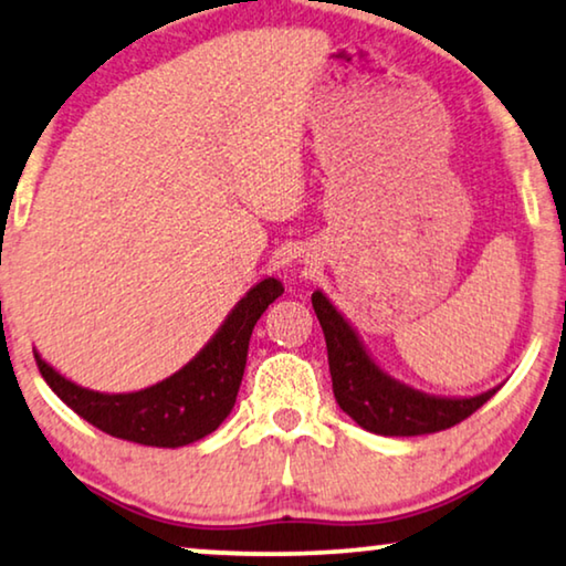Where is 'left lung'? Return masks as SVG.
<instances>
[{
  "instance_id": "obj_1",
  "label": "left lung",
  "mask_w": 566,
  "mask_h": 566,
  "mask_svg": "<svg viewBox=\"0 0 566 566\" xmlns=\"http://www.w3.org/2000/svg\"><path fill=\"white\" fill-rule=\"evenodd\" d=\"M312 306L327 339L332 391L339 409L350 415L363 430L376 436H428L453 428L474 415L500 386L476 397H436L417 391L386 374L363 345L353 324L322 291L312 293Z\"/></svg>"
}]
</instances>
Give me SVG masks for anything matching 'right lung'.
<instances>
[{"label": "right lung", "instance_id": "obj_1", "mask_svg": "<svg viewBox=\"0 0 566 566\" xmlns=\"http://www.w3.org/2000/svg\"><path fill=\"white\" fill-rule=\"evenodd\" d=\"M283 293L277 277H262L231 308L196 358L165 381L142 391L105 394L69 381L35 350V363L53 394L107 436L138 446L180 448L211 436L234 409L252 329Z\"/></svg>", "mask_w": 566, "mask_h": 566}]
</instances>
